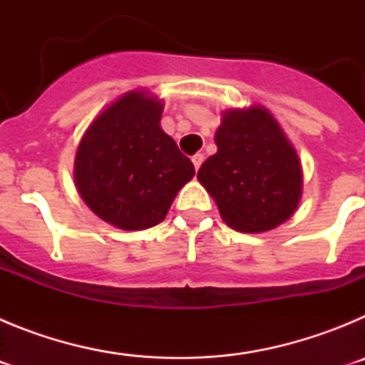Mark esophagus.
I'll list each match as a JSON object with an SVG mask.
<instances>
[{
    "instance_id": "34e87169",
    "label": "esophagus",
    "mask_w": 365,
    "mask_h": 365,
    "mask_svg": "<svg viewBox=\"0 0 365 365\" xmlns=\"http://www.w3.org/2000/svg\"><path fill=\"white\" fill-rule=\"evenodd\" d=\"M202 160H205V155H202V153L193 155V157H192V163H193V166H195V170H199V168H201Z\"/></svg>"
}]
</instances>
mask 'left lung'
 I'll list each match as a JSON object with an SVG mask.
<instances>
[{
    "label": "left lung",
    "mask_w": 365,
    "mask_h": 365,
    "mask_svg": "<svg viewBox=\"0 0 365 365\" xmlns=\"http://www.w3.org/2000/svg\"><path fill=\"white\" fill-rule=\"evenodd\" d=\"M215 146L197 179L228 227L261 234L292 217L303 192L302 163L269 109H225Z\"/></svg>",
    "instance_id": "obj_1"
}]
</instances>
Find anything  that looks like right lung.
<instances>
[{
  "label": "right lung",
  "mask_w": 365,
  "mask_h": 365,
  "mask_svg": "<svg viewBox=\"0 0 365 365\" xmlns=\"http://www.w3.org/2000/svg\"><path fill=\"white\" fill-rule=\"evenodd\" d=\"M164 102L133 89L87 125L74 157V185L89 210L120 230H144L166 217L193 164L160 128Z\"/></svg>",
  "instance_id": "obj_1"
}]
</instances>
